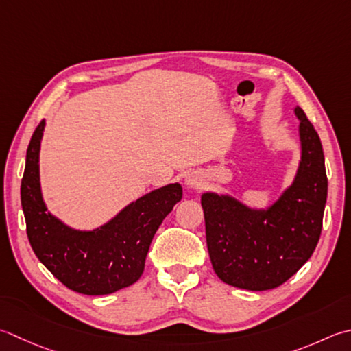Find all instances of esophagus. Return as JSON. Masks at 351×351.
<instances>
[{
	"instance_id": "obj_1",
	"label": "esophagus",
	"mask_w": 351,
	"mask_h": 351,
	"mask_svg": "<svg viewBox=\"0 0 351 351\" xmlns=\"http://www.w3.org/2000/svg\"><path fill=\"white\" fill-rule=\"evenodd\" d=\"M185 184H187L190 189H197L199 185H201V175L196 173V171L187 173L185 175Z\"/></svg>"
}]
</instances>
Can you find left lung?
Wrapping results in <instances>:
<instances>
[{
  "instance_id": "8db88e82",
  "label": "left lung",
  "mask_w": 351,
  "mask_h": 351,
  "mask_svg": "<svg viewBox=\"0 0 351 351\" xmlns=\"http://www.w3.org/2000/svg\"><path fill=\"white\" fill-rule=\"evenodd\" d=\"M301 161L295 180L269 208L256 210L236 197L207 191L201 197L213 269L223 283L248 291L283 285L303 266L321 236L327 175L321 140L303 109Z\"/></svg>"
}]
</instances>
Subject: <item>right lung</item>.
I'll list each match as a JSON object with an SVG mask.
<instances>
[{"label":"right lung","mask_w":351,"mask_h":351,"mask_svg":"<svg viewBox=\"0 0 351 351\" xmlns=\"http://www.w3.org/2000/svg\"><path fill=\"white\" fill-rule=\"evenodd\" d=\"M45 121L34 129L27 149L21 204L32 248L48 271L68 289L108 295L134 285L156 230L181 201L178 182L164 185L129 204L93 231L70 228L47 210L39 182V149Z\"/></svg>","instance_id":"1"}]
</instances>
